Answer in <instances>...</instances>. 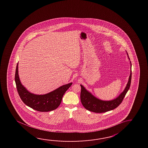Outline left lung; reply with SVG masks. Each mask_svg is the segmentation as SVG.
<instances>
[{"instance_id":"left-lung-1","label":"left lung","mask_w":148,"mask_h":148,"mask_svg":"<svg viewBox=\"0 0 148 148\" xmlns=\"http://www.w3.org/2000/svg\"><path fill=\"white\" fill-rule=\"evenodd\" d=\"M128 55V54H127ZM129 57V56H128ZM129 59L130 58H129ZM131 73L129 77V81L126 86L124 90L120 94V96L116 99L112 101H101L97 99L91 95V93L88 92L85 87L81 86V93H80V100L82 105L87 110L95 113H101L106 112L110 110H113L118 107L122 102L123 99L125 97L127 92L130 87L131 77H132V70H131Z\"/></svg>"}]
</instances>
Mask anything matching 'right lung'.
I'll use <instances>...</instances> for the list:
<instances>
[{
	"label": "right lung",
	"mask_w": 148,
	"mask_h": 148,
	"mask_svg": "<svg viewBox=\"0 0 148 148\" xmlns=\"http://www.w3.org/2000/svg\"><path fill=\"white\" fill-rule=\"evenodd\" d=\"M16 88L23 103L34 110L39 112H49L56 110L61 103L63 95L73 83L61 86L55 90L45 95H35L26 90L20 82L18 71V63L15 75Z\"/></svg>",
	"instance_id": "right-lung-1"
}]
</instances>
